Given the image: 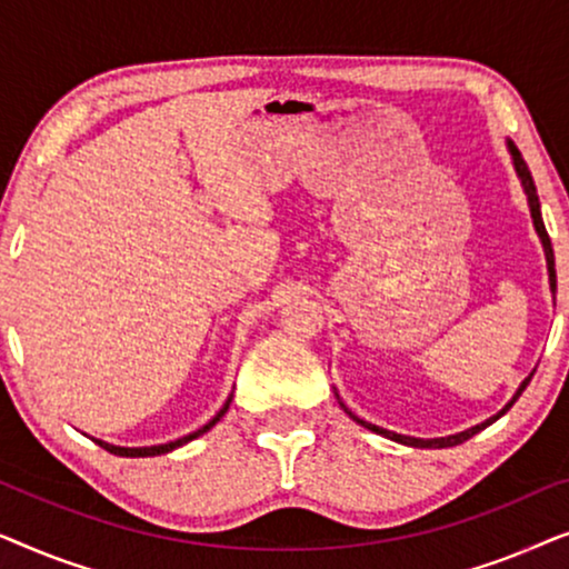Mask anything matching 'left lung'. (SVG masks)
I'll list each match as a JSON object with an SVG mask.
<instances>
[{"label": "left lung", "mask_w": 569, "mask_h": 569, "mask_svg": "<svg viewBox=\"0 0 569 569\" xmlns=\"http://www.w3.org/2000/svg\"><path fill=\"white\" fill-rule=\"evenodd\" d=\"M510 144V154H512V162H516V170H518V176H520V181H523V189H526V197H528V207H531V217H533V224H536V232H539V238H541V243H543V253H547V267H549V284H551V292H557V271H555V248H551V240H549V232H547V228H543V220H541V204H539V193H536V186H533V178H531V170H528V166H526V160H523V154L518 152V147L512 144V142H508ZM531 378H533V372L531 376H528L523 383H520V388L516 391V396H512V401L508 403V407H505L500 415H495V417H489L487 422H481V425H477V427H471V430H466V432H458V435H448V438H435V440H422V438H407V435H396V432H388V430H383V427H376V425H370V422H362V419H357L352 411H349V417L355 419V422H360L362 427H368V430H372V432H378V435H383V438H391V440H396V442H403V446H411V448H453V446H461V442H466L469 438H473V435H477L479 430H485V427H489L495 422V419H500L505 411H508L512 403L518 401V396L526 391V386L531 383Z\"/></svg>", "instance_id": "1"}]
</instances>
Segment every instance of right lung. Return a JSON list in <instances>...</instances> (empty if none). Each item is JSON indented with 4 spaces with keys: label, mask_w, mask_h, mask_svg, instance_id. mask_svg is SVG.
<instances>
[{
    "label": "right lung",
    "mask_w": 569,
    "mask_h": 569,
    "mask_svg": "<svg viewBox=\"0 0 569 569\" xmlns=\"http://www.w3.org/2000/svg\"><path fill=\"white\" fill-rule=\"evenodd\" d=\"M230 401L232 399H228L224 401V407L217 411V417L212 419V422H207L204 427H201V430H197V432H191V435H186V438H181V440H173V442H166V446H152V448H119V446H111V442H103V440H96L100 448H106L108 453H113V456H127V458H144V456H160V453H168V450H176V448H181V446H186V442L189 440H193V438H199V435H204L207 430H212V427L220 422L222 419V415L224 411L230 409Z\"/></svg>",
    "instance_id": "1"
}]
</instances>
